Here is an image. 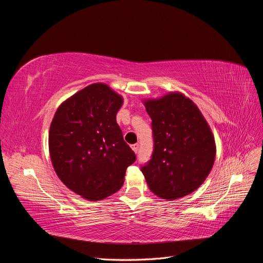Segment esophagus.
<instances>
[{
    "mask_svg": "<svg viewBox=\"0 0 263 263\" xmlns=\"http://www.w3.org/2000/svg\"><path fill=\"white\" fill-rule=\"evenodd\" d=\"M132 149L134 150V153H138V149H139V145L138 144H134V145H132Z\"/></svg>",
    "mask_w": 263,
    "mask_h": 263,
    "instance_id": "34e87169",
    "label": "esophagus"
}]
</instances>
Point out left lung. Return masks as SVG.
I'll return each instance as SVG.
<instances>
[{
  "instance_id": "left-lung-1",
  "label": "left lung",
  "mask_w": 263,
  "mask_h": 263,
  "mask_svg": "<svg viewBox=\"0 0 263 263\" xmlns=\"http://www.w3.org/2000/svg\"><path fill=\"white\" fill-rule=\"evenodd\" d=\"M151 118L154 151L141 165L151 192L174 200L192 193L210 174L216 155L209 124L181 93L145 102Z\"/></svg>"
}]
</instances>
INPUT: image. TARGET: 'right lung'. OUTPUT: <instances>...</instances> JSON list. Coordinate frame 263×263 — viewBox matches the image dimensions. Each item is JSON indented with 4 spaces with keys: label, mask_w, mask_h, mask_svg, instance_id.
I'll use <instances>...</instances> for the list:
<instances>
[{
    "label": "right lung",
    "mask_w": 263,
    "mask_h": 263,
    "mask_svg": "<svg viewBox=\"0 0 263 263\" xmlns=\"http://www.w3.org/2000/svg\"><path fill=\"white\" fill-rule=\"evenodd\" d=\"M121 95L94 83L65 101L49 129V153L59 179L90 201L103 200L124 184L127 166L136 161L123 138L116 114Z\"/></svg>",
    "instance_id": "add662e5"
}]
</instances>
